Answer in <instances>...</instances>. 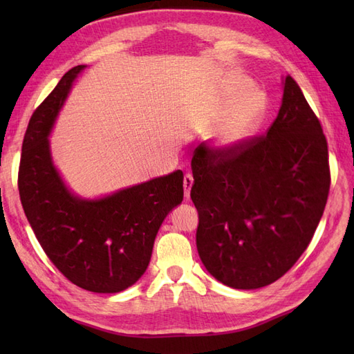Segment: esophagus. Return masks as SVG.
I'll list each match as a JSON object with an SVG mask.
<instances>
[{"instance_id":"34e87169","label":"esophagus","mask_w":354,"mask_h":354,"mask_svg":"<svg viewBox=\"0 0 354 354\" xmlns=\"http://www.w3.org/2000/svg\"><path fill=\"white\" fill-rule=\"evenodd\" d=\"M183 185H185V196L189 198V196H190L192 185H194V176H192V174H186L185 178H183Z\"/></svg>"}]
</instances>
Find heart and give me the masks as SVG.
<instances>
[{
	"label": "heart",
	"instance_id": "1",
	"mask_svg": "<svg viewBox=\"0 0 354 354\" xmlns=\"http://www.w3.org/2000/svg\"><path fill=\"white\" fill-rule=\"evenodd\" d=\"M224 102L232 109L214 130L212 143L218 149H233L248 142L259 130L267 102L261 93H254L252 84L245 78L234 80L229 85Z\"/></svg>",
	"mask_w": 354,
	"mask_h": 354
}]
</instances>
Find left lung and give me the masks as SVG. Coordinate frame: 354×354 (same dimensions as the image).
Here are the masks:
<instances>
[{"label": "left lung", "instance_id": "left-lung-1", "mask_svg": "<svg viewBox=\"0 0 354 354\" xmlns=\"http://www.w3.org/2000/svg\"><path fill=\"white\" fill-rule=\"evenodd\" d=\"M201 146L190 198L203 266L230 288L270 285L306 251L326 205L330 171L319 118L288 75L266 134L233 149Z\"/></svg>", "mask_w": 354, "mask_h": 354}]
</instances>
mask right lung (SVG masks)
Instances as JSON below:
<instances>
[{
  "instance_id": "obj_1",
  "label": "right lung",
  "mask_w": 354,
  "mask_h": 354,
  "mask_svg": "<svg viewBox=\"0 0 354 354\" xmlns=\"http://www.w3.org/2000/svg\"><path fill=\"white\" fill-rule=\"evenodd\" d=\"M82 65L68 71L32 113L17 187L26 218L50 261L91 292H120L146 272L156 233L183 201V173L116 192L99 201L71 195L53 167L47 136Z\"/></svg>"
}]
</instances>
